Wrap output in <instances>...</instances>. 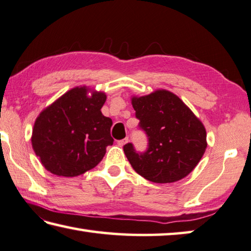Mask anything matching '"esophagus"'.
<instances>
[{"mask_svg": "<svg viewBox=\"0 0 251 251\" xmlns=\"http://www.w3.org/2000/svg\"><path fill=\"white\" fill-rule=\"evenodd\" d=\"M128 138H125V139H122V140H118L117 141V144H118V146H121V147H123V146H124L125 144H127L128 143Z\"/></svg>", "mask_w": 251, "mask_h": 251, "instance_id": "obj_1", "label": "esophagus"}]
</instances>
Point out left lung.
I'll use <instances>...</instances> for the list:
<instances>
[{
  "mask_svg": "<svg viewBox=\"0 0 251 251\" xmlns=\"http://www.w3.org/2000/svg\"><path fill=\"white\" fill-rule=\"evenodd\" d=\"M139 128L148 137V148L136 151L133 144L124 152L133 169L154 183H172L192 172L206 149L202 122L167 90L131 99Z\"/></svg>",
  "mask_w": 251,
  "mask_h": 251,
  "instance_id": "8db88e82",
  "label": "left lung"
}]
</instances>
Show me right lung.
<instances>
[{"instance_id":"obj_1","label":"right lung","mask_w":251,"mask_h":251,"mask_svg":"<svg viewBox=\"0 0 251 251\" xmlns=\"http://www.w3.org/2000/svg\"><path fill=\"white\" fill-rule=\"evenodd\" d=\"M105 101V93L78 86L39 114L31 145L45 169L59 176H76L99 165L114 141L113 122L101 112Z\"/></svg>"}]
</instances>
